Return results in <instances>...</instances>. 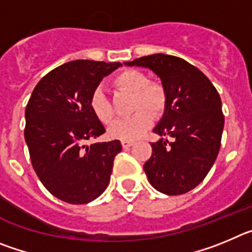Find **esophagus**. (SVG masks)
<instances>
[{
	"mask_svg": "<svg viewBox=\"0 0 252 252\" xmlns=\"http://www.w3.org/2000/svg\"><path fill=\"white\" fill-rule=\"evenodd\" d=\"M132 145H133V141H126V140H124V141H122V148L124 149H128V148H131Z\"/></svg>",
	"mask_w": 252,
	"mask_h": 252,
	"instance_id": "esophagus-1",
	"label": "esophagus"
}]
</instances>
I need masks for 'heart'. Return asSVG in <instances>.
<instances>
[{
  "label": "heart",
  "mask_w": 252,
  "mask_h": 252,
  "mask_svg": "<svg viewBox=\"0 0 252 252\" xmlns=\"http://www.w3.org/2000/svg\"><path fill=\"white\" fill-rule=\"evenodd\" d=\"M115 86L119 90L133 93V113L128 119H122L116 121L111 126L110 136L113 139L133 140L141 137L151 126L153 115L158 116L164 111L166 104V93L164 87L157 82H148V78L144 73L128 69L117 74L113 79ZM91 110L95 119L102 124L108 125L113 121L115 113L111 106L110 99L102 90H95L91 95Z\"/></svg>",
  "instance_id": "heart-1"
}]
</instances>
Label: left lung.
<instances>
[{"label": "left lung", "mask_w": 252, "mask_h": 252, "mask_svg": "<svg viewBox=\"0 0 252 252\" xmlns=\"http://www.w3.org/2000/svg\"><path fill=\"white\" fill-rule=\"evenodd\" d=\"M125 65L144 66L161 79L166 104L154 128L161 139L151 142L153 153L144 170L159 192L184 194L201 183L217 159L224 125L220 94L199 69L182 58L153 54Z\"/></svg>", "instance_id": "obj_1"}]
</instances>
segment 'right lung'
<instances>
[{
    "instance_id": "obj_1",
    "label": "right lung",
    "mask_w": 252,
    "mask_h": 252,
    "mask_svg": "<svg viewBox=\"0 0 252 252\" xmlns=\"http://www.w3.org/2000/svg\"><path fill=\"white\" fill-rule=\"evenodd\" d=\"M121 63L73 60L49 72L25 111L32 168L51 194L70 204L94 201L110 183L120 140L86 145L106 132L91 110L92 93Z\"/></svg>"
}]
</instances>
